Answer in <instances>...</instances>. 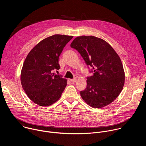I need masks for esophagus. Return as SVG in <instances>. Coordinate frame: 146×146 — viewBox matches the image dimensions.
I'll list each match as a JSON object with an SVG mask.
<instances>
[{
  "mask_svg": "<svg viewBox=\"0 0 146 146\" xmlns=\"http://www.w3.org/2000/svg\"><path fill=\"white\" fill-rule=\"evenodd\" d=\"M70 81L72 82H75L77 81V78H73V79H70Z\"/></svg>",
  "mask_w": 146,
  "mask_h": 146,
  "instance_id": "1",
  "label": "esophagus"
}]
</instances>
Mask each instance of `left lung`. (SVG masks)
Wrapping results in <instances>:
<instances>
[{
    "instance_id": "8db88e82",
    "label": "left lung",
    "mask_w": 146,
    "mask_h": 146,
    "mask_svg": "<svg viewBox=\"0 0 146 146\" xmlns=\"http://www.w3.org/2000/svg\"><path fill=\"white\" fill-rule=\"evenodd\" d=\"M81 54L94 75L87 77V87L80 92L82 99L94 108L112 103L119 95L125 82L122 62L105 40L94 36L76 37L70 44Z\"/></svg>"
}]
</instances>
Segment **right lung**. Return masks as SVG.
Returning a JSON list of instances; mask_svg holds the SVG:
<instances>
[{
    "label": "right lung",
    "instance_id": "1",
    "mask_svg": "<svg viewBox=\"0 0 146 146\" xmlns=\"http://www.w3.org/2000/svg\"><path fill=\"white\" fill-rule=\"evenodd\" d=\"M73 36L54 35L37 44L29 52L21 72V82L36 105L49 106L61 96L67 80L52 71L59 70V57Z\"/></svg>",
    "mask_w": 146,
    "mask_h": 146
}]
</instances>
